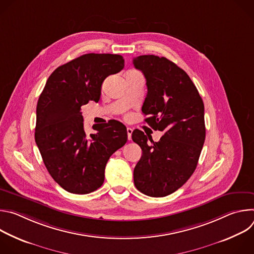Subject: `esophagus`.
Returning <instances> with one entry per match:
<instances>
[{
    "label": "esophagus",
    "instance_id": "34e87169",
    "mask_svg": "<svg viewBox=\"0 0 254 254\" xmlns=\"http://www.w3.org/2000/svg\"><path fill=\"white\" fill-rule=\"evenodd\" d=\"M127 138H128V140H130V139H131L132 128H131V127H127Z\"/></svg>",
    "mask_w": 254,
    "mask_h": 254
}]
</instances>
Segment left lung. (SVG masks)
Segmentation results:
<instances>
[{
    "instance_id": "8db88e82",
    "label": "left lung",
    "mask_w": 254,
    "mask_h": 254,
    "mask_svg": "<svg viewBox=\"0 0 254 254\" xmlns=\"http://www.w3.org/2000/svg\"><path fill=\"white\" fill-rule=\"evenodd\" d=\"M133 65L147 80L144 122L164 131L159 141L139 129L132 131L142 151L133 182L144 195L165 197L182 187L197 167L206 134L204 103L189 75L169 59L140 55Z\"/></svg>"
}]
</instances>
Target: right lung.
<instances>
[{
  "mask_svg": "<svg viewBox=\"0 0 254 254\" xmlns=\"http://www.w3.org/2000/svg\"><path fill=\"white\" fill-rule=\"evenodd\" d=\"M118 54L88 53L56 68L39 96L35 141L55 182L73 194H88L104 181L110 157L127 140L125 125L110 121L86 133L81 106L100 98L104 79L120 72Z\"/></svg>",
  "mask_w": 254,
  "mask_h": 254,
  "instance_id": "right-lung-1",
  "label": "right lung"
}]
</instances>
